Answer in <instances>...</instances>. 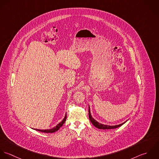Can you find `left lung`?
<instances>
[{
	"label": "left lung",
	"mask_w": 159,
	"mask_h": 159,
	"mask_svg": "<svg viewBox=\"0 0 159 159\" xmlns=\"http://www.w3.org/2000/svg\"><path fill=\"white\" fill-rule=\"evenodd\" d=\"M89 119L92 122V124L95 126V127L99 128V129H114V128H116L118 127L122 126L123 124H124L126 122L122 123V124L120 125H114V126H110V125H103L101 124L99 122H98L96 120H95L91 116L90 114V107H89Z\"/></svg>",
	"instance_id": "left-lung-1"
}]
</instances>
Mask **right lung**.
Returning a JSON list of instances; mask_svg holds the SVG:
<instances>
[{"instance_id": "right-lung-1", "label": "right lung", "mask_w": 159, "mask_h": 159, "mask_svg": "<svg viewBox=\"0 0 159 159\" xmlns=\"http://www.w3.org/2000/svg\"><path fill=\"white\" fill-rule=\"evenodd\" d=\"M66 116H66H66H65L63 120L60 124H58L56 127H55L54 128H52V129H36V130H37V131H41V132H43V133H54V132L58 131L61 127L63 126V125L64 124V122H65V121H66Z\"/></svg>"}]
</instances>
